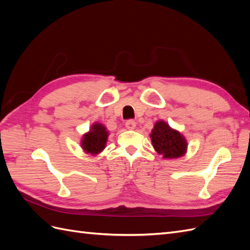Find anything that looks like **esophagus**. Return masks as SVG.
<instances>
[{"instance_id":"1","label":"esophagus","mask_w":250,"mask_h":250,"mask_svg":"<svg viewBox=\"0 0 250 250\" xmlns=\"http://www.w3.org/2000/svg\"><path fill=\"white\" fill-rule=\"evenodd\" d=\"M126 127H127V129L133 130V129H135V127H137V122H135L134 120H128L126 122Z\"/></svg>"}]
</instances>
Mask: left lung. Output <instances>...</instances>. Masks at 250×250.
I'll list each match as a JSON object with an SVG mask.
<instances>
[{
  "instance_id": "obj_1",
  "label": "left lung",
  "mask_w": 250,
  "mask_h": 250,
  "mask_svg": "<svg viewBox=\"0 0 250 250\" xmlns=\"http://www.w3.org/2000/svg\"><path fill=\"white\" fill-rule=\"evenodd\" d=\"M153 148L164 158H178L185 155L188 143L179 131L174 130L165 121H157L150 134Z\"/></svg>"
}]
</instances>
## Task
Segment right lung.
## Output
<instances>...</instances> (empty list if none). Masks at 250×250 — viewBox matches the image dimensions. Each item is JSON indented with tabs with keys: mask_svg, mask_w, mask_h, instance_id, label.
Returning a JSON list of instances; mask_svg holds the SVG:
<instances>
[{
	"mask_svg": "<svg viewBox=\"0 0 250 250\" xmlns=\"http://www.w3.org/2000/svg\"><path fill=\"white\" fill-rule=\"evenodd\" d=\"M108 138L106 127L101 123H94L87 133L83 135L81 140V147L86 153L96 155L100 153L105 148Z\"/></svg>",
	"mask_w": 250,
	"mask_h": 250,
	"instance_id": "1",
	"label": "right lung"
}]
</instances>
